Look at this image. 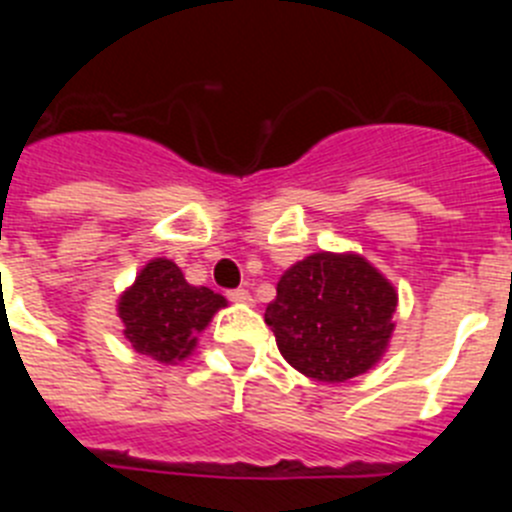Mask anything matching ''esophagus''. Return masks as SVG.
Segmentation results:
<instances>
[{"mask_svg": "<svg viewBox=\"0 0 512 512\" xmlns=\"http://www.w3.org/2000/svg\"><path fill=\"white\" fill-rule=\"evenodd\" d=\"M228 300L238 302V305H251L253 297H251V292H248V289H230Z\"/></svg>", "mask_w": 512, "mask_h": 512, "instance_id": "1", "label": "esophagus"}]
</instances>
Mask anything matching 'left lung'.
<instances>
[{
	"mask_svg": "<svg viewBox=\"0 0 512 512\" xmlns=\"http://www.w3.org/2000/svg\"><path fill=\"white\" fill-rule=\"evenodd\" d=\"M395 307V289L374 266L354 253L323 251L284 271L264 320L297 372L346 382L384 354Z\"/></svg>",
	"mask_w": 512,
	"mask_h": 512,
	"instance_id": "left-lung-1",
	"label": "left lung"
}]
</instances>
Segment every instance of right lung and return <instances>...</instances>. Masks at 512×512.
<instances>
[{
  "instance_id": "right-lung-1",
  "label": "right lung",
  "mask_w": 512,
  "mask_h": 512,
  "mask_svg": "<svg viewBox=\"0 0 512 512\" xmlns=\"http://www.w3.org/2000/svg\"><path fill=\"white\" fill-rule=\"evenodd\" d=\"M225 300L207 287H192L174 261L156 259L122 295L120 318L135 351L161 364L182 361Z\"/></svg>"
}]
</instances>
